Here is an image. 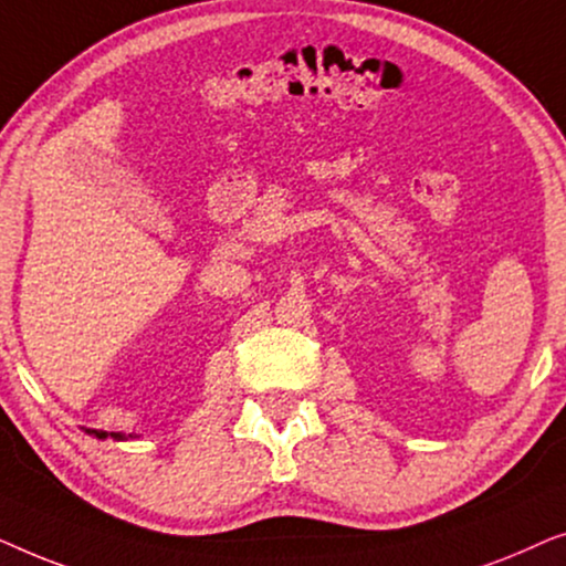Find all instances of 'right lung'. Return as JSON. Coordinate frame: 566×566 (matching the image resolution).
Listing matches in <instances>:
<instances>
[{"instance_id": "add662e5", "label": "right lung", "mask_w": 566, "mask_h": 566, "mask_svg": "<svg viewBox=\"0 0 566 566\" xmlns=\"http://www.w3.org/2000/svg\"><path fill=\"white\" fill-rule=\"evenodd\" d=\"M92 432H95V436L97 438H107V432H103V430H92ZM111 438H115V440H123V438H126V436H120V432H111Z\"/></svg>"}]
</instances>
